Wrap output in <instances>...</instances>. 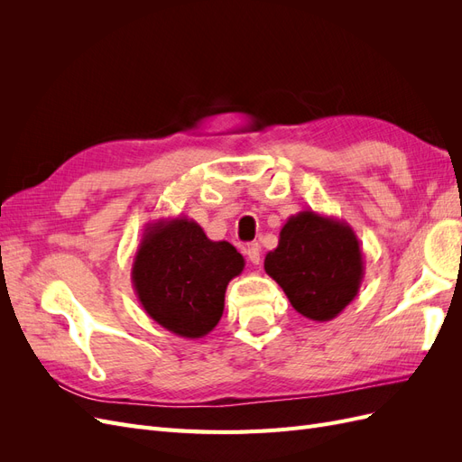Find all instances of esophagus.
I'll use <instances>...</instances> for the list:
<instances>
[{
    "label": "esophagus",
    "instance_id": "esophagus-1",
    "mask_svg": "<svg viewBox=\"0 0 462 462\" xmlns=\"http://www.w3.org/2000/svg\"><path fill=\"white\" fill-rule=\"evenodd\" d=\"M246 256H248V260L253 262V263H260V256H262V246L258 245V243H250L248 246H246Z\"/></svg>",
    "mask_w": 462,
    "mask_h": 462
}]
</instances>
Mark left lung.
I'll list each match as a JSON object with an SVG mask.
<instances>
[{
	"label": "left lung",
	"mask_w": 462,
	"mask_h": 462,
	"mask_svg": "<svg viewBox=\"0 0 462 462\" xmlns=\"http://www.w3.org/2000/svg\"><path fill=\"white\" fill-rule=\"evenodd\" d=\"M263 270L299 314L329 321L358 295L365 258L346 221L302 209L285 221L277 248L265 254Z\"/></svg>",
	"instance_id": "8db88e82"
}]
</instances>
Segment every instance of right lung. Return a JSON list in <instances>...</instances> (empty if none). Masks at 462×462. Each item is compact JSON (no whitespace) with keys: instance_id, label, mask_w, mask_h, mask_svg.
<instances>
[{"instance_id":"add662e5","label":"right lung","mask_w":462,"mask_h":462,"mask_svg":"<svg viewBox=\"0 0 462 462\" xmlns=\"http://www.w3.org/2000/svg\"><path fill=\"white\" fill-rule=\"evenodd\" d=\"M245 268L227 241H209L194 219L146 223L131 279L146 314L179 337L200 339L223 314L226 289Z\"/></svg>"}]
</instances>
